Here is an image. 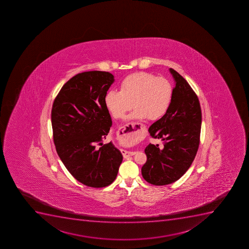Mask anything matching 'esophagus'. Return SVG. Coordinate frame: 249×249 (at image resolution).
Returning a JSON list of instances; mask_svg holds the SVG:
<instances>
[{"instance_id":"34e87169","label":"esophagus","mask_w":249,"mask_h":249,"mask_svg":"<svg viewBox=\"0 0 249 249\" xmlns=\"http://www.w3.org/2000/svg\"><path fill=\"white\" fill-rule=\"evenodd\" d=\"M144 128V126L142 124H129L128 125L122 127L119 132V137L124 138H129V137H135L140 135L142 129ZM122 154L124 158H128L130 156L134 155V152L126 151L122 150Z\"/></svg>"}]
</instances>
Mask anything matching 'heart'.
I'll return each instance as SVG.
<instances>
[{"label":"heart","instance_id":"b5f03b06","mask_svg":"<svg viewBox=\"0 0 249 249\" xmlns=\"http://www.w3.org/2000/svg\"><path fill=\"white\" fill-rule=\"evenodd\" d=\"M174 89L170 80L146 72L130 74L121 82V90H110L105 97V106L115 119L124 117L133 107L136 109L126 121H157L167 112L172 101ZM126 138L124 143H134Z\"/></svg>","mask_w":249,"mask_h":249}]
</instances>
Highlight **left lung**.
<instances>
[{"instance_id": "8db88e82", "label": "left lung", "mask_w": 249, "mask_h": 249, "mask_svg": "<svg viewBox=\"0 0 249 249\" xmlns=\"http://www.w3.org/2000/svg\"><path fill=\"white\" fill-rule=\"evenodd\" d=\"M175 80L173 99L167 112L149 128L150 136L163 142L144 149L147 160L142 168L145 181L164 186L178 180L188 170L199 145L202 112L197 96L186 79L170 68Z\"/></svg>"}]
</instances>
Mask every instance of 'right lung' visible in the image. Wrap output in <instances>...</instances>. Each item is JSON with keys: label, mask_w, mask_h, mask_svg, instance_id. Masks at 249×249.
I'll return each mask as SVG.
<instances>
[{"label": "right lung", "mask_w": 249, "mask_h": 249, "mask_svg": "<svg viewBox=\"0 0 249 249\" xmlns=\"http://www.w3.org/2000/svg\"><path fill=\"white\" fill-rule=\"evenodd\" d=\"M114 81L109 72L79 73L63 85L52 107L58 157L74 178L95 188L112 184L123 160L112 142L96 146L102 144L112 124L105 97Z\"/></svg>", "instance_id": "1"}]
</instances>
